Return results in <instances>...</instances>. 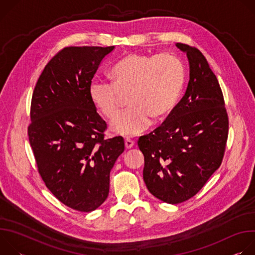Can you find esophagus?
Here are the masks:
<instances>
[{"label":"esophagus","instance_id":"esophagus-1","mask_svg":"<svg viewBox=\"0 0 255 255\" xmlns=\"http://www.w3.org/2000/svg\"><path fill=\"white\" fill-rule=\"evenodd\" d=\"M134 146V141L133 140H131V139H129V138H126L125 139V147L126 148H131V147H133Z\"/></svg>","mask_w":255,"mask_h":255}]
</instances>
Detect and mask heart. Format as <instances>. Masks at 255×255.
Returning a JSON list of instances; mask_svg holds the SVG:
<instances>
[{
    "label": "heart",
    "instance_id": "1",
    "mask_svg": "<svg viewBox=\"0 0 255 255\" xmlns=\"http://www.w3.org/2000/svg\"><path fill=\"white\" fill-rule=\"evenodd\" d=\"M111 83L95 78L89 87L91 101L107 119H113L129 95L127 110L112 122V129L133 136L146 129L151 118L168 115L177 104L185 85V67L171 53L132 52L110 70Z\"/></svg>",
    "mask_w": 255,
    "mask_h": 255
}]
</instances>
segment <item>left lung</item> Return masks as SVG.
<instances>
[{
	"label": "left lung",
	"instance_id": "1",
	"mask_svg": "<svg viewBox=\"0 0 255 255\" xmlns=\"http://www.w3.org/2000/svg\"><path fill=\"white\" fill-rule=\"evenodd\" d=\"M176 46L190 62L186 94L159 127L137 142L145 185L168 204L194 197L220 167L229 131L223 93L206 57L188 44Z\"/></svg>",
	"mask_w": 255,
	"mask_h": 255
}]
</instances>
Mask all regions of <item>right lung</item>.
<instances>
[{
	"label": "right lung",
	"mask_w": 255,
	"mask_h": 255,
	"mask_svg": "<svg viewBox=\"0 0 255 255\" xmlns=\"http://www.w3.org/2000/svg\"><path fill=\"white\" fill-rule=\"evenodd\" d=\"M114 47H64L45 65L32 95L28 136L39 174L57 200L80 212L106 201L110 171L125 148L121 136L105 139L107 124L89 95Z\"/></svg>",
	"instance_id": "add662e5"
}]
</instances>
